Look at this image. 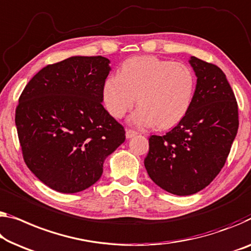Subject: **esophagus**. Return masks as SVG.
<instances>
[{
  "instance_id": "obj_1",
  "label": "esophagus",
  "mask_w": 251,
  "mask_h": 251,
  "mask_svg": "<svg viewBox=\"0 0 251 251\" xmlns=\"http://www.w3.org/2000/svg\"><path fill=\"white\" fill-rule=\"evenodd\" d=\"M135 135H137V132H135V130L133 129H126V137L127 138H132Z\"/></svg>"
}]
</instances>
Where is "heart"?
Returning <instances> with one entry per match:
<instances>
[{"instance_id":"obj_1","label":"heart","mask_w":251,"mask_h":251,"mask_svg":"<svg viewBox=\"0 0 251 251\" xmlns=\"http://www.w3.org/2000/svg\"><path fill=\"white\" fill-rule=\"evenodd\" d=\"M195 75L188 65L155 56H135L123 63L119 74L104 81L102 100L108 113L122 118L135 102L140 107L129 122L138 127L169 128L188 113Z\"/></svg>"}]
</instances>
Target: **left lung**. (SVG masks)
Instances as JSON below:
<instances>
[{
	"mask_svg": "<svg viewBox=\"0 0 251 251\" xmlns=\"http://www.w3.org/2000/svg\"><path fill=\"white\" fill-rule=\"evenodd\" d=\"M197 84L188 113L166 135H151L144 166L174 195L200 192L226 161L239 127L238 103L226 74L212 63L189 59Z\"/></svg>",
	"mask_w": 251,
	"mask_h": 251,
	"instance_id": "left-lung-1",
	"label": "left lung"
}]
</instances>
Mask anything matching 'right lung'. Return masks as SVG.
Wrapping results in <instances>:
<instances>
[{"mask_svg":"<svg viewBox=\"0 0 251 251\" xmlns=\"http://www.w3.org/2000/svg\"><path fill=\"white\" fill-rule=\"evenodd\" d=\"M110 61L73 56L45 66L28 82L16 126L30 171L59 193L82 192L99 180L104 159L125 129L102 106Z\"/></svg>","mask_w":251,"mask_h":251,"instance_id":"obj_1","label":"right lung"}]
</instances>
